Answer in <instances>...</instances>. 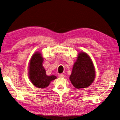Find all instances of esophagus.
Here are the masks:
<instances>
[{"mask_svg":"<svg viewBox=\"0 0 120 120\" xmlns=\"http://www.w3.org/2000/svg\"><path fill=\"white\" fill-rule=\"evenodd\" d=\"M58 76L60 77V78H64V74H59Z\"/></svg>","mask_w":120,"mask_h":120,"instance_id":"obj_1","label":"esophagus"}]
</instances>
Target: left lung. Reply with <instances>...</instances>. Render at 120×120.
<instances>
[{
  "instance_id": "obj_1",
  "label": "left lung",
  "mask_w": 120,
  "mask_h": 120,
  "mask_svg": "<svg viewBox=\"0 0 120 120\" xmlns=\"http://www.w3.org/2000/svg\"><path fill=\"white\" fill-rule=\"evenodd\" d=\"M95 78V68L90 57L84 52L79 53L69 77L71 84L76 88H86L92 84Z\"/></svg>"
}]
</instances>
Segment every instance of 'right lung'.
Segmentation results:
<instances>
[{
    "label": "right lung",
    "mask_w": 120,
    "mask_h": 120,
    "mask_svg": "<svg viewBox=\"0 0 120 120\" xmlns=\"http://www.w3.org/2000/svg\"><path fill=\"white\" fill-rule=\"evenodd\" d=\"M43 58L40 52H35L30 60L28 67V76L35 87L45 88L49 85L51 81L56 79L54 75L49 76L46 75L45 69L43 67Z\"/></svg>",
    "instance_id": "right-lung-1"
}]
</instances>
